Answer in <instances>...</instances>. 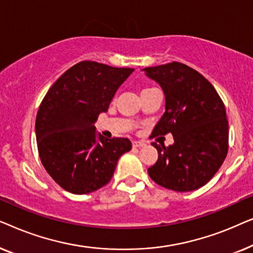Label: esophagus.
<instances>
[{
	"label": "esophagus",
	"mask_w": 253,
	"mask_h": 253,
	"mask_svg": "<svg viewBox=\"0 0 253 253\" xmlns=\"http://www.w3.org/2000/svg\"><path fill=\"white\" fill-rule=\"evenodd\" d=\"M145 146V143L144 141H138V140H133L132 141V147H143Z\"/></svg>",
	"instance_id": "1"
}]
</instances>
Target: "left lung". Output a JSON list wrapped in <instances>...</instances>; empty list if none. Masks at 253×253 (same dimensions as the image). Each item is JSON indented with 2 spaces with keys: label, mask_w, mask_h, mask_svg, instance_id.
Here are the masks:
<instances>
[{
  "label": "left lung",
  "mask_w": 253,
  "mask_h": 253,
  "mask_svg": "<svg viewBox=\"0 0 253 253\" xmlns=\"http://www.w3.org/2000/svg\"><path fill=\"white\" fill-rule=\"evenodd\" d=\"M164 89L166 112L152 136L171 133L174 144L157 143L158 161L147 169L157 184L178 192L205 185L228 153V120L213 85L195 69L171 63L143 69Z\"/></svg>",
  "instance_id": "left-lung-1"
}]
</instances>
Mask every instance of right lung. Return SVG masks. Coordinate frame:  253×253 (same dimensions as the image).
Returning <instances> with one entry per match:
<instances>
[{
    "label": "right lung",
    "instance_id": "right-lung-1",
    "mask_svg": "<svg viewBox=\"0 0 253 253\" xmlns=\"http://www.w3.org/2000/svg\"><path fill=\"white\" fill-rule=\"evenodd\" d=\"M132 71L83 61L44 95L36 120L38 151L62 189L85 195L102 188L112 179L121 155L131 150L127 138L107 139L96 133L94 123Z\"/></svg>",
    "mask_w": 253,
    "mask_h": 253
}]
</instances>
